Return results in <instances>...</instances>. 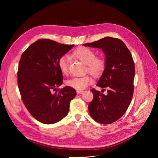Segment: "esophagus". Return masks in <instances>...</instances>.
<instances>
[{"label": "esophagus", "instance_id": "34e87169", "mask_svg": "<svg viewBox=\"0 0 158 158\" xmlns=\"http://www.w3.org/2000/svg\"><path fill=\"white\" fill-rule=\"evenodd\" d=\"M83 93H84V91H81V90H77V94H82Z\"/></svg>", "mask_w": 158, "mask_h": 158}]
</instances>
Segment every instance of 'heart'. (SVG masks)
I'll return each mask as SVG.
<instances>
[{
  "instance_id": "heart-1",
  "label": "heart",
  "mask_w": 158,
  "mask_h": 158,
  "mask_svg": "<svg viewBox=\"0 0 158 158\" xmlns=\"http://www.w3.org/2000/svg\"><path fill=\"white\" fill-rule=\"evenodd\" d=\"M73 56L86 65V71L94 76L100 75L105 68V60L102 57H96L93 50L86 47H79L75 49ZM58 66L60 72L66 75L68 73L69 60L67 57L62 56L58 60ZM93 82V78L89 76L75 77L65 82V84L77 90L85 89Z\"/></svg>"
}]
</instances>
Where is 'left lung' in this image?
<instances>
[{
  "mask_svg": "<svg viewBox=\"0 0 158 158\" xmlns=\"http://www.w3.org/2000/svg\"><path fill=\"white\" fill-rule=\"evenodd\" d=\"M83 46L104 53L105 68L96 85L108 89L107 95L91 90L94 99L89 104V114L98 123H112L123 116L132 98L135 67L132 55L122 40L110 37Z\"/></svg>",
  "mask_w": 158,
  "mask_h": 158,
  "instance_id": "left-lung-1",
  "label": "left lung"
}]
</instances>
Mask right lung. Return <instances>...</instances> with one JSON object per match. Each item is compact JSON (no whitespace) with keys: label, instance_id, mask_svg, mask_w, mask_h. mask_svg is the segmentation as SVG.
I'll use <instances>...</instances> for the list:
<instances>
[{"label":"right lung","instance_id":"1","mask_svg":"<svg viewBox=\"0 0 158 158\" xmlns=\"http://www.w3.org/2000/svg\"><path fill=\"white\" fill-rule=\"evenodd\" d=\"M73 47L43 39L31 44L20 57L17 80L22 99L42 123L54 124L65 117L76 96V90L69 86L57 90L63 79L58 60Z\"/></svg>","mask_w":158,"mask_h":158}]
</instances>
